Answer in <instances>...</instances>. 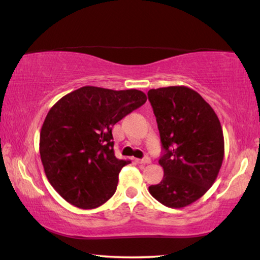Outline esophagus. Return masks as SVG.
Wrapping results in <instances>:
<instances>
[{"label":"esophagus","mask_w":260,"mask_h":260,"mask_svg":"<svg viewBox=\"0 0 260 260\" xmlns=\"http://www.w3.org/2000/svg\"><path fill=\"white\" fill-rule=\"evenodd\" d=\"M136 161L138 164H150L151 163V159H150V157H144V158H142V159H136Z\"/></svg>","instance_id":"obj_1"}]
</instances>
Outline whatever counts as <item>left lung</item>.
<instances>
[{
  "mask_svg": "<svg viewBox=\"0 0 260 260\" xmlns=\"http://www.w3.org/2000/svg\"><path fill=\"white\" fill-rule=\"evenodd\" d=\"M148 97L159 130L164 177L149 186L158 202L174 209L190 205L216 180L224 158V136L216 112L187 86L151 89Z\"/></svg>",
  "mask_w": 260,
  "mask_h": 260,
  "instance_id": "obj_1",
  "label": "left lung"
}]
</instances>
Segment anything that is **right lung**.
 I'll use <instances>...</instances> for the list:
<instances>
[{"mask_svg": "<svg viewBox=\"0 0 260 260\" xmlns=\"http://www.w3.org/2000/svg\"><path fill=\"white\" fill-rule=\"evenodd\" d=\"M146 102L136 89L82 86L49 110L40 135V155L52 187L81 209L99 208L114 196L130 160L116 158L112 126Z\"/></svg>", "mask_w": 260, "mask_h": 260, "instance_id": "add662e5", "label": "right lung"}]
</instances>
